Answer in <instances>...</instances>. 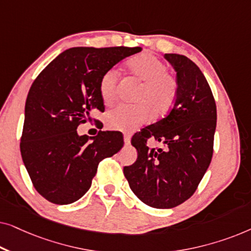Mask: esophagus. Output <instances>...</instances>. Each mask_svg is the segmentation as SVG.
Wrapping results in <instances>:
<instances>
[{"instance_id": "34e87169", "label": "esophagus", "mask_w": 251, "mask_h": 251, "mask_svg": "<svg viewBox=\"0 0 251 251\" xmlns=\"http://www.w3.org/2000/svg\"><path fill=\"white\" fill-rule=\"evenodd\" d=\"M123 139H125L126 145H129L130 139H131V136H130V133H125V136H123Z\"/></svg>"}]
</instances>
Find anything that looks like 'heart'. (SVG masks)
<instances>
[{
	"label": "heart",
	"mask_w": 251,
	"mask_h": 251,
	"mask_svg": "<svg viewBox=\"0 0 251 251\" xmlns=\"http://www.w3.org/2000/svg\"><path fill=\"white\" fill-rule=\"evenodd\" d=\"M130 74L142 82L137 92V104H121L106 114L108 128L120 131H131L152 116L166 114L175 104L178 94V82L167 72L162 60L150 53H140L126 61ZM119 73L115 70L105 72L99 83V94L105 104H111L116 95Z\"/></svg>",
	"instance_id": "heart-1"
}]
</instances>
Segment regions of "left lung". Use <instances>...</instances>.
<instances>
[{
    "label": "left lung",
    "mask_w": 251,
    "mask_h": 251,
    "mask_svg": "<svg viewBox=\"0 0 251 251\" xmlns=\"http://www.w3.org/2000/svg\"><path fill=\"white\" fill-rule=\"evenodd\" d=\"M176 71L178 94L166 118L132 137L138 156L123 174L136 197L150 207L169 209L194 194L211 162L217 109L204 75L183 54L166 53ZM153 136L163 149H150Z\"/></svg>",
    "instance_id": "left-lung-1"
}]
</instances>
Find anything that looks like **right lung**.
Listing matches in <instances>:
<instances>
[{
    "instance_id": "obj_1",
    "label": "right lung",
    "mask_w": 251,
    "mask_h": 251,
    "mask_svg": "<svg viewBox=\"0 0 251 251\" xmlns=\"http://www.w3.org/2000/svg\"><path fill=\"white\" fill-rule=\"evenodd\" d=\"M140 47H76L57 56L33 82L25 105L20 153L35 190L48 201L70 204L91 186L99 162L123 146L119 131L80 136V123L104 111L99 83L105 72Z\"/></svg>"
}]
</instances>
